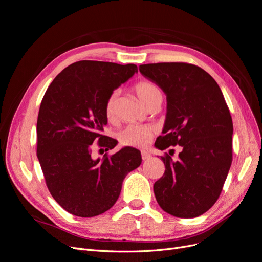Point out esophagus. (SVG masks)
I'll use <instances>...</instances> for the list:
<instances>
[{
	"instance_id": "obj_1",
	"label": "esophagus",
	"mask_w": 262,
	"mask_h": 262,
	"mask_svg": "<svg viewBox=\"0 0 262 262\" xmlns=\"http://www.w3.org/2000/svg\"><path fill=\"white\" fill-rule=\"evenodd\" d=\"M141 157H142V160H143V161H146V160H148V158L150 157V155H149V153H147V152H145V150H143V152L141 153Z\"/></svg>"
}]
</instances>
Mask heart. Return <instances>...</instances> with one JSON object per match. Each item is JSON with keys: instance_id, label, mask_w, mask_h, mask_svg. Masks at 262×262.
<instances>
[{"instance_id": "heart-1", "label": "heart", "mask_w": 262, "mask_h": 262, "mask_svg": "<svg viewBox=\"0 0 262 262\" xmlns=\"http://www.w3.org/2000/svg\"><path fill=\"white\" fill-rule=\"evenodd\" d=\"M136 92L140 99L149 107L162 97V93L158 87L149 82H141L136 85ZM116 93L108 97L105 104V116L108 120H113L116 115ZM157 133L156 126L149 124H129L118 134L119 142L124 146L137 148L146 147Z\"/></svg>"}]
</instances>
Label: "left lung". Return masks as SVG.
I'll return each instance as SVG.
<instances>
[{
	"label": "left lung",
	"mask_w": 262,
	"mask_h": 262,
	"mask_svg": "<svg viewBox=\"0 0 262 262\" xmlns=\"http://www.w3.org/2000/svg\"><path fill=\"white\" fill-rule=\"evenodd\" d=\"M139 70L167 97L155 146H181L177 161L173 149L161 156L165 172L154 184L156 201L170 215L199 216L219 199L233 160V121L223 93L208 72L190 63H149Z\"/></svg>",
	"instance_id": "obj_1"
}]
</instances>
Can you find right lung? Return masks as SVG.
<instances>
[{"mask_svg":"<svg viewBox=\"0 0 262 262\" xmlns=\"http://www.w3.org/2000/svg\"><path fill=\"white\" fill-rule=\"evenodd\" d=\"M137 72L136 64L83 60L63 70L45 93L37 156L53 199L73 215L92 217L108 211L126 173L142 162L140 150L130 146L101 160L92 157L94 142L106 152L116 146L115 139L101 134L107 124L105 104Z\"/></svg>","mask_w":262,"mask_h":262,"instance_id":"right-lung-1","label":"right lung"}]
</instances>
